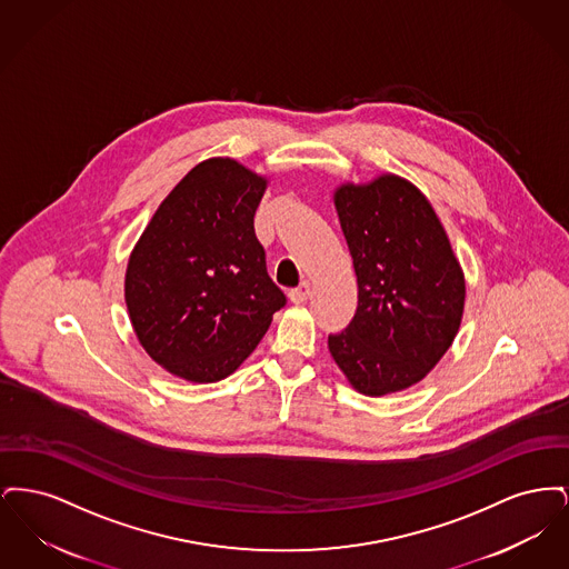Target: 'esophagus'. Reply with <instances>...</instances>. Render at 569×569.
I'll return each instance as SVG.
<instances>
[{
  "mask_svg": "<svg viewBox=\"0 0 569 569\" xmlns=\"http://www.w3.org/2000/svg\"><path fill=\"white\" fill-rule=\"evenodd\" d=\"M309 292H311V286L307 281H302L298 288L290 290V300L300 305V302H305L309 298Z\"/></svg>",
  "mask_w": 569,
  "mask_h": 569,
  "instance_id": "34e87169",
  "label": "esophagus"
}]
</instances>
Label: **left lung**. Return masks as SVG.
Returning a JSON list of instances; mask_svg holds the SVG:
<instances>
[{
	"mask_svg": "<svg viewBox=\"0 0 569 569\" xmlns=\"http://www.w3.org/2000/svg\"><path fill=\"white\" fill-rule=\"evenodd\" d=\"M335 207L352 253L358 307L350 325L328 335V350L358 392L406 390L459 332V260L429 200L401 177L341 186Z\"/></svg>",
	"mask_w": 569,
	"mask_h": 569,
	"instance_id": "left-lung-1",
	"label": "left lung"
}]
</instances>
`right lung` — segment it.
I'll return each instance as SVG.
<instances>
[{"label": "right lung", "mask_w": 569, "mask_h": 569, "mask_svg": "<svg viewBox=\"0 0 569 569\" xmlns=\"http://www.w3.org/2000/svg\"><path fill=\"white\" fill-rule=\"evenodd\" d=\"M264 190L267 181L234 160L198 163L136 243L126 272L130 320L172 376H230L286 305L253 230Z\"/></svg>", "instance_id": "obj_1"}]
</instances>
